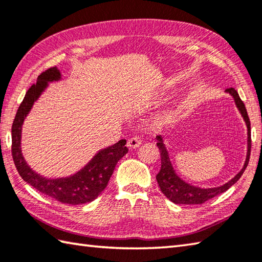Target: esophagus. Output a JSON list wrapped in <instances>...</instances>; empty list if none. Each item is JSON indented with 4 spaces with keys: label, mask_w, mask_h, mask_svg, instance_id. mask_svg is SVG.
I'll list each match as a JSON object with an SVG mask.
<instances>
[{
    "label": "esophagus",
    "mask_w": 262,
    "mask_h": 262,
    "mask_svg": "<svg viewBox=\"0 0 262 262\" xmlns=\"http://www.w3.org/2000/svg\"><path fill=\"white\" fill-rule=\"evenodd\" d=\"M142 144V137L141 136H133L127 141V146L129 148H136Z\"/></svg>",
    "instance_id": "obj_1"
}]
</instances>
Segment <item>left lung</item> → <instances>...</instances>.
Listing matches in <instances>:
<instances>
[{
	"label": "left lung",
	"instance_id": "obj_1",
	"mask_svg": "<svg viewBox=\"0 0 262 262\" xmlns=\"http://www.w3.org/2000/svg\"><path fill=\"white\" fill-rule=\"evenodd\" d=\"M226 92L234 97L235 103H236V106L238 107L241 115H242L245 124H247V127H248V153H247V160H245L242 170H241L233 179H230L228 183L224 184L223 186H219V187L201 188V187L189 185V184L185 183L183 179H181L176 175V172H175V170H173L172 165L170 162V159H169L167 148H166L165 144H163L162 137L159 135V136H157V140H158L157 145L159 147V150H160L161 168H160V171H159L157 175V181L159 184V187H160V189H161V192L165 194V195L173 203H176V204H202L206 201H208V200L217 196V195H219V194H222L224 192H226L230 186L234 185V184L238 181L241 176L243 175L245 168L248 167L250 153H251L250 119H249L248 112H247V109H245L243 101L241 100V97L236 92V90L233 89V87H230V89L226 90Z\"/></svg>",
	"mask_w": 262,
	"mask_h": 262
}]
</instances>
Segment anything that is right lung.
I'll return each mask as SVG.
<instances>
[{
	"mask_svg": "<svg viewBox=\"0 0 262 262\" xmlns=\"http://www.w3.org/2000/svg\"><path fill=\"white\" fill-rule=\"evenodd\" d=\"M60 78V71L56 67H52L43 71L38 76L36 84H33L27 91L12 124V158L19 175L40 193L64 204H83L93 201L106 187L117 162L126 155L128 148L125 146L126 140H120L112 146L101 150L80 171L66 178H45L29 168L20 147L23 122L49 81L59 80Z\"/></svg>",
	"mask_w": 262,
	"mask_h": 262,
	"instance_id": "add662e5",
	"label": "right lung"
}]
</instances>
